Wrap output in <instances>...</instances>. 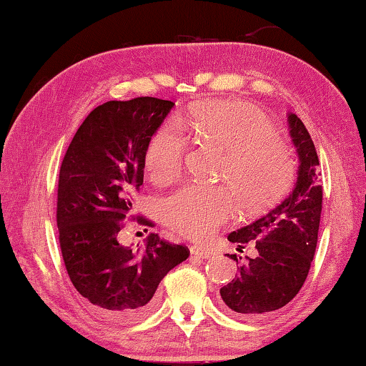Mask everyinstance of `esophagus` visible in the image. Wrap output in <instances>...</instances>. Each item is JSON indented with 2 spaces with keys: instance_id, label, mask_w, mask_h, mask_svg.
<instances>
[{
  "instance_id": "esophagus-1",
  "label": "esophagus",
  "mask_w": 366,
  "mask_h": 366,
  "mask_svg": "<svg viewBox=\"0 0 366 366\" xmlns=\"http://www.w3.org/2000/svg\"><path fill=\"white\" fill-rule=\"evenodd\" d=\"M189 252H191V255L196 258H209L211 257V252H207L206 249H202V247H198V245L191 247Z\"/></svg>"
}]
</instances>
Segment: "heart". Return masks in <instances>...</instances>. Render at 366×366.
<instances>
[{
  "label": "heart",
  "mask_w": 366,
  "mask_h": 366,
  "mask_svg": "<svg viewBox=\"0 0 366 366\" xmlns=\"http://www.w3.org/2000/svg\"><path fill=\"white\" fill-rule=\"evenodd\" d=\"M189 126L207 144L224 152L217 178L227 187L184 184L164 201L165 224L188 239H204L232 219L237 197L255 214L283 198L296 175V162L267 114L244 101H209L191 111ZM189 140L177 119L152 134L144 160L155 182L175 178L184 165ZM236 196L234 197L232 193Z\"/></svg>",
  "instance_id": "1"
}]
</instances>
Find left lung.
Returning a JSON list of instances; mask_svg holds the SVG:
<instances>
[{
    "label": "left lung",
    "instance_id": "obj_1",
    "mask_svg": "<svg viewBox=\"0 0 366 366\" xmlns=\"http://www.w3.org/2000/svg\"><path fill=\"white\" fill-rule=\"evenodd\" d=\"M288 126L300 160L293 191L249 226L227 235L239 252L254 245L257 254L245 257L235 278L221 288L224 306L234 316L257 317L288 305L305 285L316 254L322 211L317 152L306 126L293 112L288 114ZM230 258L242 260L237 255Z\"/></svg>",
    "mask_w": 366,
    "mask_h": 366
}]
</instances>
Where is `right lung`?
Returning <instances> with one entry per match:
<instances>
[{"mask_svg":"<svg viewBox=\"0 0 366 366\" xmlns=\"http://www.w3.org/2000/svg\"><path fill=\"white\" fill-rule=\"evenodd\" d=\"M173 106L150 97L108 101L89 112L61 162L57 226L66 273L94 312L111 322L149 314L160 281L189 257L188 247L159 234L137 250L119 242L134 193L144 183L145 145Z\"/></svg>","mask_w":366,"mask_h":366,"instance_id":"right-lung-1","label":"right lung"}]
</instances>
